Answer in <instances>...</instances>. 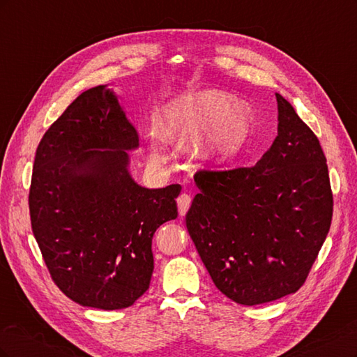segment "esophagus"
Returning a JSON list of instances; mask_svg holds the SVG:
<instances>
[{"mask_svg":"<svg viewBox=\"0 0 357 357\" xmlns=\"http://www.w3.org/2000/svg\"><path fill=\"white\" fill-rule=\"evenodd\" d=\"M177 205H178L180 215H185L190 207V195H188V193H181V195L177 198Z\"/></svg>","mask_w":357,"mask_h":357,"instance_id":"34e87169","label":"esophagus"}]
</instances>
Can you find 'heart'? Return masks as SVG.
Listing matches in <instances>:
<instances>
[{"mask_svg":"<svg viewBox=\"0 0 357 357\" xmlns=\"http://www.w3.org/2000/svg\"><path fill=\"white\" fill-rule=\"evenodd\" d=\"M252 129L253 114L247 105L236 104L235 96L223 91L202 89L183 93L167 105L160 132L180 143H189L204 133L197 155L228 160L241 152Z\"/></svg>","mask_w":357,"mask_h":357,"instance_id":"obj_1","label":"heart"}]
</instances>
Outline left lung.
Masks as SVG:
<instances>
[{
	"label": "left lung",
	"mask_w": 357,
	"mask_h": 357,
	"mask_svg": "<svg viewBox=\"0 0 357 357\" xmlns=\"http://www.w3.org/2000/svg\"><path fill=\"white\" fill-rule=\"evenodd\" d=\"M273 146L250 168L199 171L186 226L213 283L241 305L304 284L331 228L333 198L314 132L275 93Z\"/></svg>",
	"instance_id": "obj_1"
}]
</instances>
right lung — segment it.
I'll use <instances>...</instances> for the list:
<instances>
[{
    "mask_svg": "<svg viewBox=\"0 0 357 357\" xmlns=\"http://www.w3.org/2000/svg\"><path fill=\"white\" fill-rule=\"evenodd\" d=\"M138 144L102 84L79 95L37 147L32 232L53 282L83 307H131L152 278L156 229L177 218L180 185L147 189L129 174Z\"/></svg>",
    "mask_w": 357,
    "mask_h": 357,
    "instance_id": "1",
    "label": "right lung"
}]
</instances>
